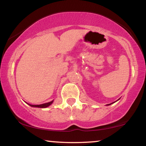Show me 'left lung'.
Returning a JSON list of instances; mask_svg holds the SVG:
<instances>
[{
	"label": "left lung",
	"instance_id": "8db88e82",
	"mask_svg": "<svg viewBox=\"0 0 146 146\" xmlns=\"http://www.w3.org/2000/svg\"><path fill=\"white\" fill-rule=\"evenodd\" d=\"M111 104H113V103H111ZM107 104V106H109V105H110V104Z\"/></svg>",
	"mask_w": 146,
	"mask_h": 146
}]
</instances>
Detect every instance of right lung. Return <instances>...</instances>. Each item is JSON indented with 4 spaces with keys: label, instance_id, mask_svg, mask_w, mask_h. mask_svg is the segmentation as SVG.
<instances>
[{
    "label": "right lung",
    "instance_id": "1",
    "mask_svg": "<svg viewBox=\"0 0 146 146\" xmlns=\"http://www.w3.org/2000/svg\"><path fill=\"white\" fill-rule=\"evenodd\" d=\"M54 100L50 102H48V103H45V104H40V105H32V104H28L29 106H31L32 107H36V108H46V107H48L50 105H51L53 103Z\"/></svg>",
    "mask_w": 146,
    "mask_h": 146
}]
</instances>
